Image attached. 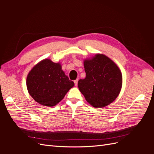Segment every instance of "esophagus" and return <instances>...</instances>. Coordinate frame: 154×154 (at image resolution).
I'll return each instance as SVG.
<instances>
[{
    "mask_svg": "<svg viewBox=\"0 0 154 154\" xmlns=\"http://www.w3.org/2000/svg\"><path fill=\"white\" fill-rule=\"evenodd\" d=\"M74 84H75V85L77 86V85H78V79H76V80H74Z\"/></svg>",
    "mask_w": 154,
    "mask_h": 154,
    "instance_id": "obj_1",
    "label": "esophagus"
}]
</instances>
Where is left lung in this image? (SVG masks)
I'll use <instances>...</instances> for the list:
<instances>
[{"mask_svg":"<svg viewBox=\"0 0 154 154\" xmlns=\"http://www.w3.org/2000/svg\"><path fill=\"white\" fill-rule=\"evenodd\" d=\"M86 77L78 81V88L86 101L95 108H103L117 98L122 87L119 68L103 54L83 61Z\"/></svg>","mask_w":154,"mask_h":154,"instance_id":"8db88e82","label":"left lung"}]
</instances>
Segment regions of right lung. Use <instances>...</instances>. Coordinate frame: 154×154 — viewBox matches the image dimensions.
<instances>
[{"label": "right lung", "instance_id": "1", "mask_svg": "<svg viewBox=\"0 0 154 154\" xmlns=\"http://www.w3.org/2000/svg\"><path fill=\"white\" fill-rule=\"evenodd\" d=\"M26 85L30 96L39 104L49 107L57 105L74 87L62 69L60 63L46 58L31 69L27 74Z\"/></svg>", "mask_w": 154, "mask_h": 154}]
</instances>
